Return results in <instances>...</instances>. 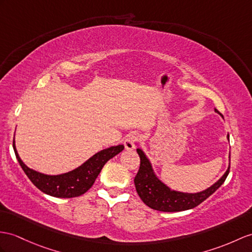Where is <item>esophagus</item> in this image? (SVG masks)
<instances>
[{"label": "esophagus", "mask_w": 252, "mask_h": 252, "mask_svg": "<svg viewBox=\"0 0 252 252\" xmlns=\"http://www.w3.org/2000/svg\"><path fill=\"white\" fill-rule=\"evenodd\" d=\"M139 139H140L139 134L136 133V132H134V133L132 132L130 134H128L127 138L124 141L125 149L126 150H133L134 147H136V144H137V142L139 141Z\"/></svg>", "instance_id": "esophagus-1"}]
</instances>
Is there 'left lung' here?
<instances>
[{
    "label": "left lung",
    "mask_w": 252,
    "mask_h": 252,
    "mask_svg": "<svg viewBox=\"0 0 252 252\" xmlns=\"http://www.w3.org/2000/svg\"><path fill=\"white\" fill-rule=\"evenodd\" d=\"M215 111L219 112L215 109ZM229 138V136H228ZM140 157V168L134 177V186L140 199L153 210L160 212H182L193 208L205 201L224 183L230 172L229 169L223 176L212 187L198 193H184L171 190L163 183L159 181L153 172L151 163L140 149L137 150Z\"/></svg>",
    "instance_id": "obj_1"
}]
</instances>
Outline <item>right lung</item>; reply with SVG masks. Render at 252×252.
<instances>
[{"instance_id":"right-lung-1","label":"right lung","mask_w":252,"mask_h":252,"mask_svg":"<svg viewBox=\"0 0 252 252\" xmlns=\"http://www.w3.org/2000/svg\"><path fill=\"white\" fill-rule=\"evenodd\" d=\"M16 157L22 170L34 185L42 192L57 198H75L85 193L93 186L98 174L106 162L124 150V145L111 146L97 153L79 168L61 175H46L28 168L18 155L13 142Z\"/></svg>"}]
</instances>
